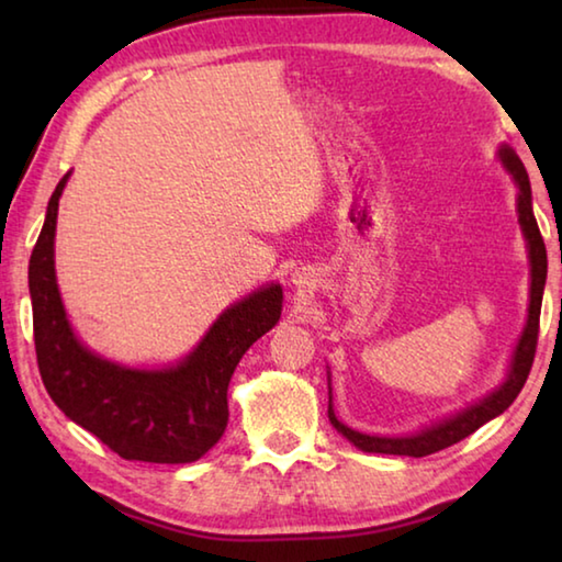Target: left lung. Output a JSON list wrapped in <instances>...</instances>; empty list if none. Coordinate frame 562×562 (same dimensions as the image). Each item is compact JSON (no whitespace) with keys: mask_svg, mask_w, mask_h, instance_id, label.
<instances>
[{"mask_svg":"<svg viewBox=\"0 0 562 562\" xmlns=\"http://www.w3.org/2000/svg\"><path fill=\"white\" fill-rule=\"evenodd\" d=\"M498 158L503 168L508 170L518 186V223L522 227V235L528 240V258H530V304H528V322L520 331V339L516 349H513L510 369L506 382H503L496 392H491L486 398H481L479 404H473L463 412L453 414L451 418H443L439 424H431L429 429H422L418 434L408 436H369L349 429L335 416V408H331V392H329V422L335 429L349 439L357 449L367 453H389V456H414V459H422V456L436 453L441 449H449V446L459 443L465 436H471L475 429H481L483 424L496 418L498 414L506 412V408L516 402L520 394L522 384L530 374L532 357H536V345H538V327H540V304H543V288H546V274H548V255H546V243L540 237L536 215H532V198H530V180L526 173V166L520 164L516 150L503 144L498 148Z\"/></svg>","mask_w":562,"mask_h":562,"instance_id":"8db88e82","label":"left lung"}]
</instances>
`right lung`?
I'll return each mask as SVG.
<instances>
[{
  "mask_svg": "<svg viewBox=\"0 0 562 562\" xmlns=\"http://www.w3.org/2000/svg\"><path fill=\"white\" fill-rule=\"evenodd\" d=\"M66 173L52 193L30 260L34 347L52 402L126 461L190 463L221 441L237 361L278 325L282 288L268 284L227 307L190 355L166 369H128L93 355L66 319L54 235Z\"/></svg>",
  "mask_w": 562,
  "mask_h": 562,
  "instance_id": "add662e5",
  "label": "right lung"
}]
</instances>
